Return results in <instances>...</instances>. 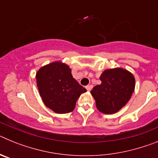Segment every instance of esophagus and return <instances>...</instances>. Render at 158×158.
Wrapping results in <instances>:
<instances>
[{"label":"esophagus","mask_w":158,"mask_h":158,"mask_svg":"<svg viewBox=\"0 0 158 158\" xmlns=\"http://www.w3.org/2000/svg\"><path fill=\"white\" fill-rule=\"evenodd\" d=\"M85 88H86V89H87L88 91H90V90L93 89V85H89L86 86Z\"/></svg>","instance_id":"1"}]
</instances>
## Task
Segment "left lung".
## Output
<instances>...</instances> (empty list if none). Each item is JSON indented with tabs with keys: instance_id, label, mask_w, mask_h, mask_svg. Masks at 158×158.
<instances>
[{
	"instance_id": "left-lung-1",
	"label": "left lung",
	"mask_w": 158,
	"mask_h": 158,
	"mask_svg": "<svg viewBox=\"0 0 158 158\" xmlns=\"http://www.w3.org/2000/svg\"><path fill=\"white\" fill-rule=\"evenodd\" d=\"M101 84L93 87L92 96L100 112L111 115L126 105L135 92V78L130 71L117 67L105 69L100 77Z\"/></svg>"
}]
</instances>
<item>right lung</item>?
Instances as JSON below:
<instances>
[{"label":"right lung","instance_id":"obj_1","mask_svg":"<svg viewBox=\"0 0 158 158\" xmlns=\"http://www.w3.org/2000/svg\"><path fill=\"white\" fill-rule=\"evenodd\" d=\"M35 77L43 104L58 114L73 111L77 99L86 92L73 77L69 65L61 61L42 66Z\"/></svg>","mask_w":158,"mask_h":158}]
</instances>
